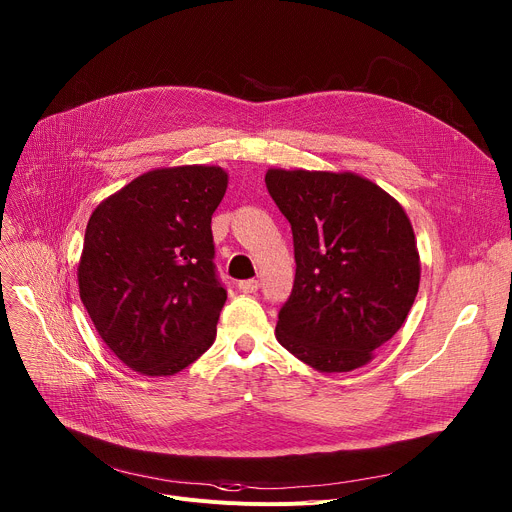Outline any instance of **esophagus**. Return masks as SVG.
I'll list each match as a JSON object with an SVG mask.
<instances>
[{
	"mask_svg": "<svg viewBox=\"0 0 512 512\" xmlns=\"http://www.w3.org/2000/svg\"><path fill=\"white\" fill-rule=\"evenodd\" d=\"M238 290L240 292H245V294H253V292H257L259 290V280H242V282H238Z\"/></svg>",
	"mask_w": 512,
	"mask_h": 512,
	"instance_id": "esophagus-1",
	"label": "esophagus"
}]
</instances>
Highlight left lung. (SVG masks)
<instances>
[{
    "mask_svg": "<svg viewBox=\"0 0 512 512\" xmlns=\"http://www.w3.org/2000/svg\"><path fill=\"white\" fill-rule=\"evenodd\" d=\"M297 274L276 338L321 373L363 367L413 307L421 263L405 209L353 172L267 170Z\"/></svg>",
    "mask_w": 512,
    "mask_h": 512,
    "instance_id": "obj_1",
    "label": "left lung"
}]
</instances>
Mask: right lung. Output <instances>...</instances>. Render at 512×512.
I'll list each match as a JSON object with an SVG mask.
<instances>
[{
	"label": "right lung",
	"instance_id": "right-lung-1",
	"mask_svg": "<svg viewBox=\"0 0 512 512\" xmlns=\"http://www.w3.org/2000/svg\"><path fill=\"white\" fill-rule=\"evenodd\" d=\"M218 166L151 170L91 213L78 290L107 348L130 369L174 375L215 340L226 288L213 265Z\"/></svg>",
	"mask_w": 512,
	"mask_h": 512
}]
</instances>
